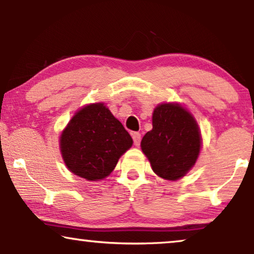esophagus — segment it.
Listing matches in <instances>:
<instances>
[{
  "label": "esophagus",
  "mask_w": 254,
  "mask_h": 254,
  "mask_svg": "<svg viewBox=\"0 0 254 254\" xmlns=\"http://www.w3.org/2000/svg\"><path fill=\"white\" fill-rule=\"evenodd\" d=\"M131 137H133L135 147H138L141 142V134L137 133V131H134V133H131Z\"/></svg>",
  "instance_id": "esophagus-1"
}]
</instances>
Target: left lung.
<instances>
[{"label": "left lung", "mask_w": 254, "mask_h": 254, "mask_svg": "<svg viewBox=\"0 0 254 254\" xmlns=\"http://www.w3.org/2000/svg\"><path fill=\"white\" fill-rule=\"evenodd\" d=\"M201 134L192 114L177 103H164L154 110L152 129L144 135L141 149L156 175L178 180L195 164Z\"/></svg>", "instance_id": "1"}]
</instances>
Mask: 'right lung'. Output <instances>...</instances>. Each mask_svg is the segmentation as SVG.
Returning a JSON list of instances; mask_svg holds the SVG:
<instances>
[{
    "label": "right lung",
    "mask_w": 254,
    "mask_h": 254,
    "mask_svg": "<svg viewBox=\"0 0 254 254\" xmlns=\"http://www.w3.org/2000/svg\"><path fill=\"white\" fill-rule=\"evenodd\" d=\"M131 144L130 135L103 103L78 110L60 136L69 171L92 182L106 178Z\"/></svg>",
    "instance_id": "1"
}]
</instances>
